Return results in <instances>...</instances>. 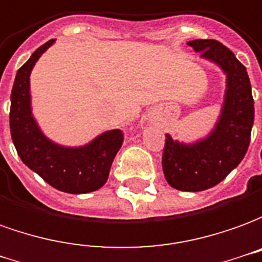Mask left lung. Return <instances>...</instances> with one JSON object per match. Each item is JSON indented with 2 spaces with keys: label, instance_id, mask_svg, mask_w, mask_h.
<instances>
[{
  "label": "left lung",
  "instance_id": "1",
  "mask_svg": "<svg viewBox=\"0 0 262 262\" xmlns=\"http://www.w3.org/2000/svg\"><path fill=\"white\" fill-rule=\"evenodd\" d=\"M202 57L219 64L227 75L222 114L211 134L192 145L165 138L162 169L170 186L200 192L216 186L243 161L254 124L251 83L244 64L229 48L214 39L187 42Z\"/></svg>",
  "mask_w": 262,
  "mask_h": 262
}]
</instances>
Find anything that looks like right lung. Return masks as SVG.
Here are the masks:
<instances>
[{
  "label": "right lung",
  "instance_id": "1",
  "mask_svg": "<svg viewBox=\"0 0 262 262\" xmlns=\"http://www.w3.org/2000/svg\"><path fill=\"white\" fill-rule=\"evenodd\" d=\"M55 42L33 52L16 73L9 110V128L12 142L22 162L36 172L51 186L66 193H89L104 185L117 152L121 148V129H111L80 148H66L48 140L31 111L29 76L42 53Z\"/></svg>",
  "mask_w": 262,
  "mask_h": 262
}]
</instances>
